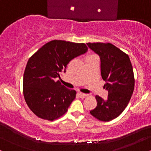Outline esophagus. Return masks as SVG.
<instances>
[{
    "label": "esophagus",
    "instance_id": "1",
    "mask_svg": "<svg viewBox=\"0 0 151 151\" xmlns=\"http://www.w3.org/2000/svg\"><path fill=\"white\" fill-rule=\"evenodd\" d=\"M78 94H79V96H80L81 98H84V97H86V96H87V93H82V92H79V93H78Z\"/></svg>",
    "mask_w": 151,
    "mask_h": 151
}]
</instances>
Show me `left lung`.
<instances>
[{
	"label": "left lung",
	"mask_w": 151,
	"mask_h": 151,
	"mask_svg": "<svg viewBox=\"0 0 151 151\" xmlns=\"http://www.w3.org/2000/svg\"><path fill=\"white\" fill-rule=\"evenodd\" d=\"M99 56L101 74L106 81L108 97L96 96V107L90 114L99 120L109 121L119 116L132 96L135 80L129 57L111 43H86Z\"/></svg>",
	"instance_id": "left-lung-1"
}]
</instances>
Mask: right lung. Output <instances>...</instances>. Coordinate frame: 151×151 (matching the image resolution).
<instances>
[{
    "label": "right lung",
    "instance_id": "add662e5",
    "mask_svg": "<svg viewBox=\"0 0 151 151\" xmlns=\"http://www.w3.org/2000/svg\"><path fill=\"white\" fill-rule=\"evenodd\" d=\"M84 43L52 40L29 59L23 75V94L27 106L41 119L53 121L67 111L76 91L58 79L72 59L87 52Z\"/></svg>",
    "mask_w": 151,
    "mask_h": 151
}]
</instances>
